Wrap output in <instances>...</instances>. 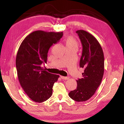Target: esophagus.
Masks as SVG:
<instances>
[{"mask_svg":"<svg viewBox=\"0 0 124 124\" xmlns=\"http://www.w3.org/2000/svg\"><path fill=\"white\" fill-rule=\"evenodd\" d=\"M61 78L62 79V80H68V79H69V77H68L61 76Z\"/></svg>","mask_w":124,"mask_h":124,"instance_id":"34e87169","label":"esophagus"}]
</instances>
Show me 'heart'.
<instances>
[{
	"instance_id": "b5f03b06",
	"label": "heart",
	"mask_w": 124,
	"mask_h": 124,
	"mask_svg": "<svg viewBox=\"0 0 124 124\" xmlns=\"http://www.w3.org/2000/svg\"><path fill=\"white\" fill-rule=\"evenodd\" d=\"M65 43L66 47H72V46H78V42L72 36H68L66 38L65 40Z\"/></svg>"
}]
</instances>
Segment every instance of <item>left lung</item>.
I'll list each match as a JSON object with an SVG mask.
<instances>
[{
  "mask_svg": "<svg viewBox=\"0 0 124 124\" xmlns=\"http://www.w3.org/2000/svg\"><path fill=\"white\" fill-rule=\"evenodd\" d=\"M76 32L82 45L80 67L84 68L82 78L77 81V87L69 93L71 99L82 102L88 100L95 93L104 73L103 52L100 44L92 35L83 30Z\"/></svg>",
  "mask_w": 124,
  "mask_h": 124,
  "instance_id": "left-lung-1",
  "label": "left lung"
}]
</instances>
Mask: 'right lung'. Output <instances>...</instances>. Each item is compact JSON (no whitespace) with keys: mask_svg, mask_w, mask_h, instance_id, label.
I'll return each mask as SVG.
<instances>
[{"mask_svg":"<svg viewBox=\"0 0 124 124\" xmlns=\"http://www.w3.org/2000/svg\"><path fill=\"white\" fill-rule=\"evenodd\" d=\"M62 36V32L33 31L24 39L18 50L16 67L18 80L25 93L36 102L50 98L53 85L59 77L44 70L41 65L46 63L48 50Z\"/></svg>","mask_w":124,"mask_h":124,"instance_id":"add662e5","label":"right lung"}]
</instances>
